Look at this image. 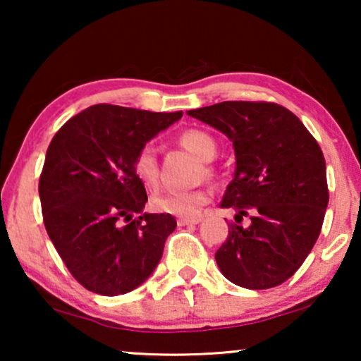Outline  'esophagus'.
Here are the masks:
<instances>
[{"label": "esophagus", "instance_id": "1", "mask_svg": "<svg viewBox=\"0 0 361 361\" xmlns=\"http://www.w3.org/2000/svg\"><path fill=\"white\" fill-rule=\"evenodd\" d=\"M199 221H202V216H180V219L177 220V224H179V226H185V225H197Z\"/></svg>", "mask_w": 361, "mask_h": 361}]
</instances>
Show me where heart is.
<instances>
[{"label": "heart", "instance_id": "b5f03b06", "mask_svg": "<svg viewBox=\"0 0 361 361\" xmlns=\"http://www.w3.org/2000/svg\"><path fill=\"white\" fill-rule=\"evenodd\" d=\"M179 145L202 161H212L216 154V142L209 133L202 130H185L177 137ZM133 174L141 182L146 189H154L159 182V161H157L156 147L149 145H142L136 151L131 162ZM207 174L210 169L207 167ZM210 199L209 189L199 187V189L190 190H169L157 194L151 199L152 210L161 212V214H171L177 216H192L197 215Z\"/></svg>", "mask_w": 361, "mask_h": 361}]
</instances>
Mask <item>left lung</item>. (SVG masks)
I'll use <instances>...</instances> for the list:
<instances>
[{"label": "left lung", "mask_w": 361, "mask_h": 361, "mask_svg": "<svg viewBox=\"0 0 361 361\" xmlns=\"http://www.w3.org/2000/svg\"><path fill=\"white\" fill-rule=\"evenodd\" d=\"M187 115L233 142L235 177L221 200L236 212L215 253L231 283L246 289L283 284L307 258L329 204L319 142L288 108L271 102H221ZM243 216L250 225L241 227Z\"/></svg>", "instance_id": "left-lung-1"}]
</instances>
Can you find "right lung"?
Returning a JSON list of instances; mask_svg holds the SVG:
<instances>
[{"instance_id":"right-lung-1","label":"right lung","mask_w":361,"mask_h":361,"mask_svg":"<svg viewBox=\"0 0 361 361\" xmlns=\"http://www.w3.org/2000/svg\"><path fill=\"white\" fill-rule=\"evenodd\" d=\"M180 116L102 103L52 137L39 179L44 225L63 264L92 293H130L161 261L177 221L142 212L146 189L131 162Z\"/></svg>"}]
</instances>
